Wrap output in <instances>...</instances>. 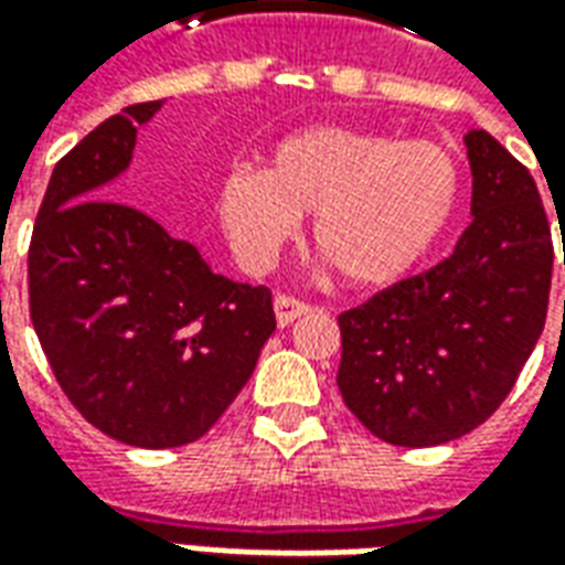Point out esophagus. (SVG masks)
<instances>
[{"instance_id": "1", "label": "esophagus", "mask_w": 565, "mask_h": 565, "mask_svg": "<svg viewBox=\"0 0 565 565\" xmlns=\"http://www.w3.org/2000/svg\"><path fill=\"white\" fill-rule=\"evenodd\" d=\"M306 311H311V306L302 302V299H296V296L290 294L275 296V318H278V327H290V323H294L296 318H302Z\"/></svg>"}]
</instances>
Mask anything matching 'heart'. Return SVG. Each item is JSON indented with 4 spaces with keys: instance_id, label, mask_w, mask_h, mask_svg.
<instances>
[{
    "instance_id": "heart-1",
    "label": "heart",
    "mask_w": 565,
    "mask_h": 565,
    "mask_svg": "<svg viewBox=\"0 0 565 565\" xmlns=\"http://www.w3.org/2000/svg\"><path fill=\"white\" fill-rule=\"evenodd\" d=\"M460 193V160L445 145L320 124L284 136L266 172L233 169L214 209L245 269L271 266L315 214V245L344 281L384 287L433 250Z\"/></svg>"
}]
</instances>
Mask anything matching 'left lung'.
<instances>
[{"mask_svg": "<svg viewBox=\"0 0 565 565\" xmlns=\"http://www.w3.org/2000/svg\"><path fill=\"white\" fill-rule=\"evenodd\" d=\"M466 148L475 221L454 254L339 315L344 405L403 448L484 424L545 330L554 242L539 186L484 129Z\"/></svg>", "mask_w": 565, "mask_h": 565, "instance_id": "1", "label": "left lung"}]
</instances>
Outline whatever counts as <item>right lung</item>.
<instances>
[{
  "label": "right lung",
  "mask_w": 565,
  "mask_h": 565,
  "mask_svg": "<svg viewBox=\"0 0 565 565\" xmlns=\"http://www.w3.org/2000/svg\"><path fill=\"white\" fill-rule=\"evenodd\" d=\"M160 105H129L56 162L30 242V318L56 384L136 448L205 436L275 332L269 287L214 275L190 242L105 199Z\"/></svg>",
  "instance_id": "add662e5"
}]
</instances>
